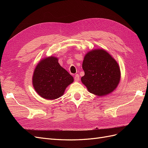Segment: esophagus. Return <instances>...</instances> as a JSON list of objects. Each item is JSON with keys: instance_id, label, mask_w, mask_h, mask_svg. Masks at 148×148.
<instances>
[{"instance_id": "1", "label": "esophagus", "mask_w": 148, "mask_h": 148, "mask_svg": "<svg viewBox=\"0 0 148 148\" xmlns=\"http://www.w3.org/2000/svg\"><path fill=\"white\" fill-rule=\"evenodd\" d=\"M79 79V75H76L75 76V82H78Z\"/></svg>"}]
</instances>
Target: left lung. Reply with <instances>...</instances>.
<instances>
[{
    "label": "left lung",
    "instance_id": "1",
    "mask_svg": "<svg viewBox=\"0 0 148 148\" xmlns=\"http://www.w3.org/2000/svg\"><path fill=\"white\" fill-rule=\"evenodd\" d=\"M82 67L84 75L81 80L89 92L104 96L112 92L119 84L120 66L104 49H96L88 52Z\"/></svg>",
    "mask_w": 148,
    "mask_h": 148
}]
</instances>
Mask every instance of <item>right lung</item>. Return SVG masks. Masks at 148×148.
Wrapping results in <instances>:
<instances>
[{"label":"right lung","instance_id":"obj_1","mask_svg":"<svg viewBox=\"0 0 148 148\" xmlns=\"http://www.w3.org/2000/svg\"><path fill=\"white\" fill-rule=\"evenodd\" d=\"M73 77L61 66L58 58L45 57L37 64L32 78L33 86L38 95L47 100H54L64 95Z\"/></svg>","mask_w":148,"mask_h":148}]
</instances>
